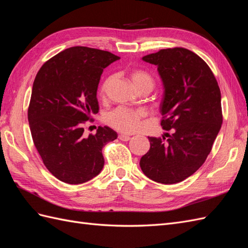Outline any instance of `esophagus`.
I'll return each mask as SVG.
<instances>
[{"label": "esophagus", "instance_id": "obj_1", "mask_svg": "<svg viewBox=\"0 0 248 248\" xmlns=\"http://www.w3.org/2000/svg\"><path fill=\"white\" fill-rule=\"evenodd\" d=\"M119 140H121L123 141H127L130 140V136H127V134H119Z\"/></svg>", "mask_w": 248, "mask_h": 248}]
</instances>
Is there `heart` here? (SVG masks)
<instances>
[{"instance_id":"1","label":"heart","mask_w":248,"mask_h":248,"mask_svg":"<svg viewBox=\"0 0 248 248\" xmlns=\"http://www.w3.org/2000/svg\"><path fill=\"white\" fill-rule=\"evenodd\" d=\"M131 79L140 91L144 89L152 90L155 85V80L151 74L141 69L132 71ZM111 80L112 78H108L102 82L99 89L100 96L106 95V92L108 86L110 85ZM145 117L146 111L142 109H133L126 107H118L107 112L106 116H104V121H106L108 125L118 131L130 133L137 131L140 128Z\"/></svg>"}]
</instances>
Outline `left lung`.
<instances>
[{"instance_id": "1", "label": "left lung", "mask_w": 248, "mask_h": 248, "mask_svg": "<svg viewBox=\"0 0 248 248\" xmlns=\"http://www.w3.org/2000/svg\"><path fill=\"white\" fill-rule=\"evenodd\" d=\"M157 66L164 85L160 124L166 139L148 137L150 150L141 157L144 174L155 182L175 184L205 162L222 123L221 96L212 70L193 51L172 47L145 56Z\"/></svg>"}]
</instances>
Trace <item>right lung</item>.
Here are the masks:
<instances>
[{"mask_svg":"<svg viewBox=\"0 0 248 248\" xmlns=\"http://www.w3.org/2000/svg\"><path fill=\"white\" fill-rule=\"evenodd\" d=\"M120 58L87 46L67 48L44 63L35 78L28 120L44 166L60 181L81 184L104 166L102 148L117 139L109 127L85 134L99 111L97 88L103 69Z\"/></svg>","mask_w":248,"mask_h":248,"instance_id":"add662e5","label":"right lung"}]
</instances>
